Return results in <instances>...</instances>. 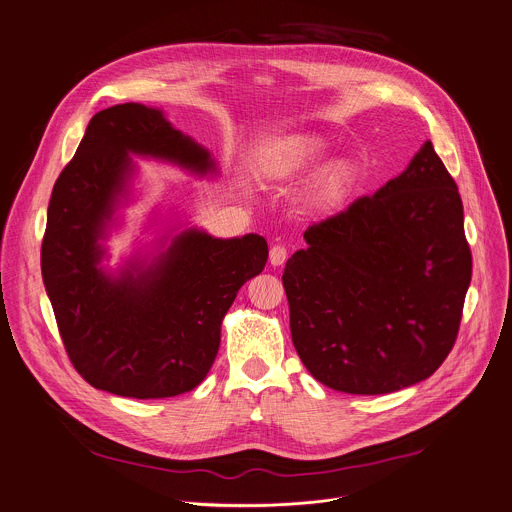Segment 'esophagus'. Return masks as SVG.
Instances as JSON below:
<instances>
[{
  "label": "esophagus",
  "mask_w": 512,
  "mask_h": 512,
  "mask_svg": "<svg viewBox=\"0 0 512 512\" xmlns=\"http://www.w3.org/2000/svg\"><path fill=\"white\" fill-rule=\"evenodd\" d=\"M269 261H271V265H273V267L283 265V263L287 261V249H285L283 245H275V247H271V251H269Z\"/></svg>",
  "instance_id": "1"
}]
</instances>
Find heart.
I'll return each mask as SVG.
<instances>
[{
    "label": "heart",
    "instance_id": "b5f03b06",
    "mask_svg": "<svg viewBox=\"0 0 512 512\" xmlns=\"http://www.w3.org/2000/svg\"><path fill=\"white\" fill-rule=\"evenodd\" d=\"M329 152L319 136H289L275 142L261 164V177L269 183H293L309 175ZM358 183V168L350 160L321 166L305 189V209L313 217H331L342 211Z\"/></svg>",
    "mask_w": 512,
    "mask_h": 512
}]
</instances>
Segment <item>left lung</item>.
<instances>
[{"label": "left lung", "mask_w": 512, "mask_h": 512, "mask_svg": "<svg viewBox=\"0 0 512 512\" xmlns=\"http://www.w3.org/2000/svg\"><path fill=\"white\" fill-rule=\"evenodd\" d=\"M283 271L293 346L323 386L390 394L450 354L472 277L464 211L430 140L374 197L311 225Z\"/></svg>", "instance_id": "8db88e82"}]
</instances>
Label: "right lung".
I'll list each match as a JSON object with an SVG mask.
<instances>
[{
  "label": "right lung",
  "instance_id": "1",
  "mask_svg": "<svg viewBox=\"0 0 512 512\" xmlns=\"http://www.w3.org/2000/svg\"><path fill=\"white\" fill-rule=\"evenodd\" d=\"M132 156L217 177L211 152L162 110L138 102L92 116L58 177L42 241V277L70 362L94 388L126 398H170L197 388L221 344L237 291L267 263V241L217 239L189 227L132 255L118 271L102 245L128 205Z\"/></svg>",
  "mask_w": 512,
  "mask_h": 512
}]
</instances>
